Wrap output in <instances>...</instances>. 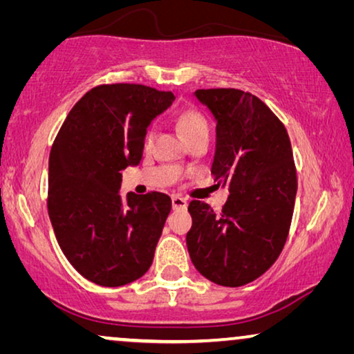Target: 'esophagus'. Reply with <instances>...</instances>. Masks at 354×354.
I'll return each instance as SVG.
<instances>
[{
  "instance_id": "obj_1",
  "label": "esophagus",
  "mask_w": 354,
  "mask_h": 354,
  "mask_svg": "<svg viewBox=\"0 0 354 354\" xmlns=\"http://www.w3.org/2000/svg\"><path fill=\"white\" fill-rule=\"evenodd\" d=\"M188 203L182 196H172V207L174 209H187Z\"/></svg>"
}]
</instances>
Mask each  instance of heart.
<instances>
[{"mask_svg": "<svg viewBox=\"0 0 354 354\" xmlns=\"http://www.w3.org/2000/svg\"><path fill=\"white\" fill-rule=\"evenodd\" d=\"M177 127L180 130L183 137L188 138L198 132L207 130V122L201 111H198L196 108H187L177 115ZM151 140H153V130H149L147 133V138H145V145L148 147V145L151 143Z\"/></svg>", "mask_w": 354, "mask_h": 354, "instance_id": "b5f03b06", "label": "heart"}]
</instances>
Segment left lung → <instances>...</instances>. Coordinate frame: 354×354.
<instances>
[{
  "mask_svg": "<svg viewBox=\"0 0 354 354\" xmlns=\"http://www.w3.org/2000/svg\"><path fill=\"white\" fill-rule=\"evenodd\" d=\"M216 119L211 174L229 187L221 212L193 200L187 234L192 263L207 280L241 287L282 253L297 196V167L285 125L258 96L236 88L196 90Z\"/></svg>",
  "mask_w": 354,
  "mask_h": 354,
  "instance_id": "1",
  "label": "left lung"
}]
</instances>
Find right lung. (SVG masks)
I'll return each mask as SVG.
<instances>
[{
    "instance_id": "1",
    "label": "right lung",
    "mask_w": 354,
    "mask_h": 354,
    "mask_svg": "<svg viewBox=\"0 0 354 354\" xmlns=\"http://www.w3.org/2000/svg\"><path fill=\"white\" fill-rule=\"evenodd\" d=\"M171 91L98 85L77 101L50 153L48 214L67 261L101 287L142 277L153 263L172 201L166 193L120 196V171L142 159L147 129Z\"/></svg>"
}]
</instances>
